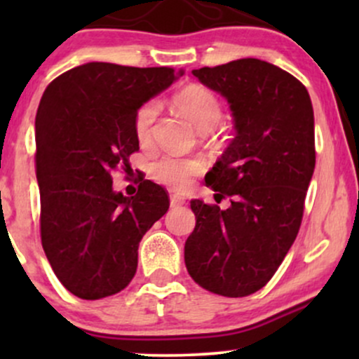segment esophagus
I'll list each match as a JSON object with an SVG mask.
<instances>
[{
  "instance_id": "obj_1",
  "label": "esophagus",
  "mask_w": 359,
  "mask_h": 359,
  "mask_svg": "<svg viewBox=\"0 0 359 359\" xmlns=\"http://www.w3.org/2000/svg\"><path fill=\"white\" fill-rule=\"evenodd\" d=\"M185 204V199L182 196H179V194H172L170 196V205L172 208H177V205H182Z\"/></svg>"
}]
</instances>
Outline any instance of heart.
Instances as JSON below:
<instances>
[{
    "instance_id": "obj_1",
    "label": "heart",
    "mask_w": 359,
    "mask_h": 359,
    "mask_svg": "<svg viewBox=\"0 0 359 359\" xmlns=\"http://www.w3.org/2000/svg\"><path fill=\"white\" fill-rule=\"evenodd\" d=\"M174 106L180 114L199 131H211L219 125L222 106L219 97L211 89L201 84H191L174 96ZM158 116V102L155 100L143 102L137 109L133 119L135 137L142 145H147L151 138V126ZM204 170V162L197 156H179L165 154L155 158L150 165V174L160 184H165L175 191H187L194 177Z\"/></svg>"
}]
</instances>
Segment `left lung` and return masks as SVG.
<instances>
[{
    "mask_svg": "<svg viewBox=\"0 0 359 359\" xmlns=\"http://www.w3.org/2000/svg\"><path fill=\"white\" fill-rule=\"evenodd\" d=\"M192 74L226 97L236 135L205 175L231 205L191 201L185 266L205 290L246 297L266 285L297 238L316 167L314 109L306 86L270 62L240 59Z\"/></svg>",
    "mask_w": 359,
    "mask_h": 359,
    "instance_id": "left-lung-1",
    "label": "left lung"
}]
</instances>
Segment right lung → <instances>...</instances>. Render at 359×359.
<instances>
[{
    "instance_id": "obj_1",
    "label": "right lung",
    "mask_w": 359,
    "mask_h": 359,
    "mask_svg": "<svg viewBox=\"0 0 359 359\" xmlns=\"http://www.w3.org/2000/svg\"><path fill=\"white\" fill-rule=\"evenodd\" d=\"M184 71L88 62L53 79L35 118L40 234L53 273L76 297L118 294L137 273L143 234L168 209L143 180L135 196L113 189L138 151L135 113Z\"/></svg>"
}]
</instances>
